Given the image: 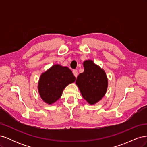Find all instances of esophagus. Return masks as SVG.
<instances>
[{
    "label": "esophagus",
    "instance_id": "1",
    "mask_svg": "<svg viewBox=\"0 0 147 147\" xmlns=\"http://www.w3.org/2000/svg\"><path fill=\"white\" fill-rule=\"evenodd\" d=\"M73 74H74V76L77 78V76H78V74L77 70H73Z\"/></svg>",
    "mask_w": 147,
    "mask_h": 147
}]
</instances>
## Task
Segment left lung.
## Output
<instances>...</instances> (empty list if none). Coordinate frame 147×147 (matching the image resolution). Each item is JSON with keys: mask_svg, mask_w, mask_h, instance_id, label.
<instances>
[{"mask_svg": "<svg viewBox=\"0 0 147 147\" xmlns=\"http://www.w3.org/2000/svg\"><path fill=\"white\" fill-rule=\"evenodd\" d=\"M84 72L76 80L82 95L89 104L97 103L104 97L108 86V80L104 71L91 60L83 63Z\"/></svg>", "mask_w": 147, "mask_h": 147, "instance_id": "left-lung-1", "label": "left lung"}]
</instances>
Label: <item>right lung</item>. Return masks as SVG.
<instances>
[{
	"instance_id": "right-lung-1",
	"label": "right lung",
	"mask_w": 147,
	"mask_h": 147,
	"mask_svg": "<svg viewBox=\"0 0 147 147\" xmlns=\"http://www.w3.org/2000/svg\"><path fill=\"white\" fill-rule=\"evenodd\" d=\"M75 81V77L70 69L54 65L40 78L38 86L40 96L44 102L51 104L60 98L65 87Z\"/></svg>"
}]
</instances>
